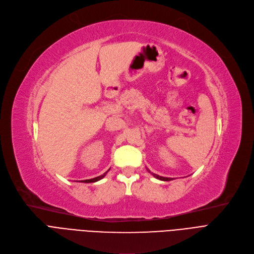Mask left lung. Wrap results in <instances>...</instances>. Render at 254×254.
<instances>
[{
  "label": "left lung",
  "mask_w": 254,
  "mask_h": 254,
  "mask_svg": "<svg viewBox=\"0 0 254 254\" xmlns=\"http://www.w3.org/2000/svg\"><path fill=\"white\" fill-rule=\"evenodd\" d=\"M149 171V170H148ZM149 173H151L150 171H149ZM156 179H158V180H161V181H172V180H174L173 178H164V177H161V176H158V175H156V174H153V173H151Z\"/></svg>",
  "instance_id": "8db88e82"
}]
</instances>
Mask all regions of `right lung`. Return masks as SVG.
<instances>
[{
  "label": "right lung",
  "mask_w": 254,
  "mask_h": 254,
  "mask_svg": "<svg viewBox=\"0 0 254 254\" xmlns=\"http://www.w3.org/2000/svg\"><path fill=\"white\" fill-rule=\"evenodd\" d=\"M108 171H110V170H108ZM107 172H105L103 175H101L99 177H96V178H93V179H90V180H82V181H79V182H82V183H94V182H97V181H99V180H101L102 178L105 177Z\"/></svg>",
  "instance_id": "1"
}]
</instances>
